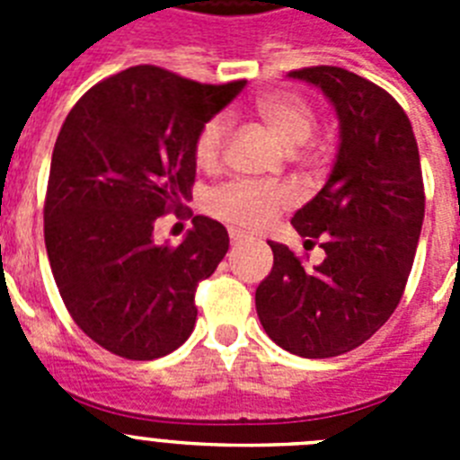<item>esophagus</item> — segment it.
Masks as SVG:
<instances>
[{
  "label": "esophagus",
  "mask_w": 460,
  "mask_h": 460,
  "mask_svg": "<svg viewBox=\"0 0 460 460\" xmlns=\"http://www.w3.org/2000/svg\"><path fill=\"white\" fill-rule=\"evenodd\" d=\"M246 239H251V237L246 233H242V230H230V242L233 243L246 242Z\"/></svg>",
  "instance_id": "34e87169"
}]
</instances>
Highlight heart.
I'll list each match as a JSON object with an SVG mask.
<instances>
[{"mask_svg":"<svg viewBox=\"0 0 460 460\" xmlns=\"http://www.w3.org/2000/svg\"><path fill=\"white\" fill-rule=\"evenodd\" d=\"M255 115L262 119V124L274 133L276 140L286 149L306 145L318 126V115H315L313 105L296 93L276 92L260 96L255 101ZM227 133H230V124L223 115L205 121L195 136V164L205 170L217 168L226 152ZM290 205L292 193L286 186L260 184V181L251 180L230 181L214 190L209 198V209L217 217L226 218L234 226L251 227V230L270 226L280 211Z\"/></svg>","mask_w":460,"mask_h":460,"instance_id":"b5f03b06","label":"heart"}]
</instances>
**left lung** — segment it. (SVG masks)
<instances>
[{
  "mask_svg": "<svg viewBox=\"0 0 460 460\" xmlns=\"http://www.w3.org/2000/svg\"><path fill=\"white\" fill-rule=\"evenodd\" d=\"M288 78L323 89L339 117L334 168L292 217L302 237L323 239L324 260L306 270L270 242L274 267L255 308L283 350L324 359L371 339L401 302L424 221V181L408 115L385 89L339 66Z\"/></svg>",
  "mask_w": 460,
  "mask_h": 460,
  "instance_id": "8db88e82",
  "label": "left lung"
}]
</instances>
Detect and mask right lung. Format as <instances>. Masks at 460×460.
<instances>
[{
	"label": "right lung",
	"mask_w": 460,
	"mask_h": 460,
	"mask_svg": "<svg viewBox=\"0 0 460 460\" xmlns=\"http://www.w3.org/2000/svg\"><path fill=\"white\" fill-rule=\"evenodd\" d=\"M243 87L131 66L68 112L52 152L46 249L71 318L105 350L158 359L193 332L195 288L230 237L195 217L180 246H168L154 239V223L190 198L195 136Z\"/></svg>",
	"instance_id": "obj_1"
}]
</instances>
